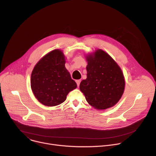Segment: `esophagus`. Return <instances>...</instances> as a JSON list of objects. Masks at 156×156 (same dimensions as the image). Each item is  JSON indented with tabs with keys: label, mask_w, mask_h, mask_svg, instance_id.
<instances>
[{
	"label": "esophagus",
	"mask_w": 156,
	"mask_h": 156,
	"mask_svg": "<svg viewBox=\"0 0 156 156\" xmlns=\"http://www.w3.org/2000/svg\"><path fill=\"white\" fill-rule=\"evenodd\" d=\"M80 82H81V80H76V84H77L78 87H79L80 84Z\"/></svg>",
	"instance_id": "34e87169"
}]
</instances>
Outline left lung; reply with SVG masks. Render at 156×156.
<instances>
[{"label":"left lung","instance_id":"8db88e82","mask_svg":"<svg viewBox=\"0 0 156 156\" xmlns=\"http://www.w3.org/2000/svg\"><path fill=\"white\" fill-rule=\"evenodd\" d=\"M85 57L87 78L80 83V91L89 104L96 109L104 110L114 106L125 90V78L120 67L100 49Z\"/></svg>","mask_w":156,"mask_h":156}]
</instances>
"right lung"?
Wrapping results in <instances>:
<instances>
[{
	"label": "right lung",
	"mask_w": 156,
	"mask_h": 156,
	"mask_svg": "<svg viewBox=\"0 0 156 156\" xmlns=\"http://www.w3.org/2000/svg\"><path fill=\"white\" fill-rule=\"evenodd\" d=\"M65 57L60 49L53 50L36 64L31 75L33 94L42 104L52 107L63 102L69 92L76 88L65 66Z\"/></svg>",
	"instance_id": "obj_1"
}]
</instances>
